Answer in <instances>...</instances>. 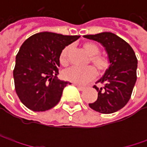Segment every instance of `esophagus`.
I'll return each mask as SVG.
<instances>
[{
    "instance_id": "34e87169",
    "label": "esophagus",
    "mask_w": 147,
    "mask_h": 147,
    "mask_svg": "<svg viewBox=\"0 0 147 147\" xmlns=\"http://www.w3.org/2000/svg\"><path fill=\"white\" fill-rule=\"evenodd\" d=\"M77 88H78V89H79L80 91H83V90H85L86 89V88L85 87H82V86H79V85H75Z\"/></svg>"
}]
</instances>
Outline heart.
Masks as SVG:
<instances>
[{"label": "heart", "mask_w": 147, "mask_h": 147, "mask_svg": "<svg viewBox=\"0 0 147 147\" xmlns=\"http://www.w3.org/2000/svg\"><path fill=\"white\" fill-rule=\"evenodd\" d=\"M82 48L88 54L89 57V63L92 66L86 68L70 67L63 71L62 76L66 81L75 83V84H85L90 82L96 77V71L98 74H104L109 70L110 67V61L109 58L105 55H100V48L98 45L94 42H86L82 45ZM72 46H67L61 51L59 54V63L62 65H67L69 63ZM96 70L95 71L94 69Z\"/></svg>", "instance_id": "1"}]
</instances>
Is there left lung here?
I'll return each instance as SVG.
<instances>
[{"mask_svg": "<svg viewBox=\"0 0 147 147\" xmlns=\"http://www.w3.org/2000/svg\"><path fill=\"white\" fill-rule=\"evenodd\" d=\"M83 37L101 43L110 61L109 70L97 82L104 87L93 86L98 92V97L89 106L102 114L116 112L128 102L137 81L138 59L135 52L127 42L112 32Z\"/></svg>", "mask_w": 147, "mask_h": 147, "instance_id": "1", "label": "left lung"}]
</instances>
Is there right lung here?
Returning <instances> with one entry per match:
<instances>
[{
    "mask_svg": "<svg viewBox=\"0 0 147 147\" xmlns=\"http://www.w3.org/2000/svg\"><path fill=\"white\" fill-rule=\"evenodd\" d=\"M80 36L43 32L28 37L16 55L14 88L21 102L32 111H46L59 103L69 82L56 78L59 54Z\"/></svg>",
    "mask_w": 147,
    "mask_h": 147,
    "instance_id": "1",
    "label": "right lung"
}]
</instances>
